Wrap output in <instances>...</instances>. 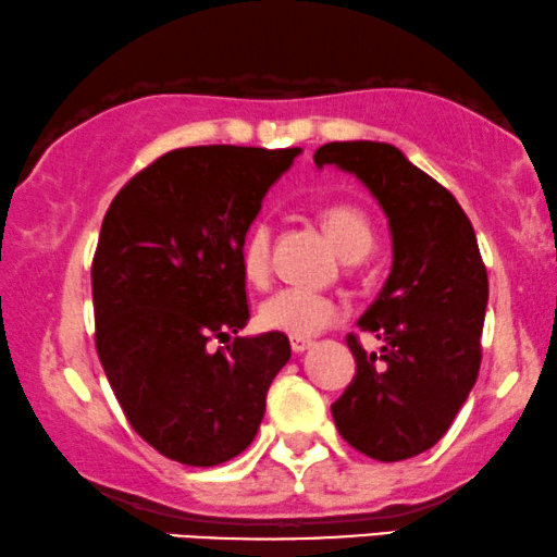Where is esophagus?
<instances>
[{
    "label": "esophagus",
    "mask_w": 557,
    "mask_h": 557,
    "mask_svg": "<svg viewBox=\"0 0 557 557\" xmlns=\"http://www.w3.org/2000/svg\"><path fill=\"white\" fill-rule=\"evenodd\" d=\"M290 347H293V352H306V350H311V347H313V339L290 337Z\"/></svg>",
    "instance_id": "obj_1"
}]
</instances>
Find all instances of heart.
Here are the masks:
<instances>
[{
  "mask_svg": "<svg viewBox=\"0 0 557 557\" xmlns=\"http://www.w3.org/2000/svg\"><path fill=\"white\" fill-rule=\"evenodd\" d=\"M326 236L337 246L345 259H360L371 251L373 231L366 212L347 202H332L321 210ZM270 251H272V225L267 220H257L246 231L240 244V270L246 280L261 285L270 277ZM343 308L324 293L306 290V287H283L261 300L259 324L267 332L290 334V337H308L317 334L339 319Z\"/></svg>",
  "mask_w": 557,
  "mask_h": 557,
  "instance_id": "1",
  "label": "heart"
}]
</instances>
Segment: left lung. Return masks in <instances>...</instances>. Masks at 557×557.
Wrapping results in <instances>:
<instances>
[{"instance_id":"obj_1","label":"left lung","mask_w":557,"mask_h":557,"mask_svg":"<svg viewBox=\"0 0 557 557\" xmlns=\"http://www.w3.org/2000/svg\"><path fill=\"white\" fill-rule=\"evenodd\" d=\"M317 165H339L384 207L394 264L358 321L384 343L366 352L355 334V379L332 405L355 451L379 461L418 457L438 444L478 381L487 270L474 227L454 194L386 143H330Z\"/></svg>"}]
</instances>
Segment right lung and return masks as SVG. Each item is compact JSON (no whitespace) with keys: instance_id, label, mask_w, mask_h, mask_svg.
I'll return each mask as SVG.
<instances>
[{"instance_id":"obj_1","label":"right lung","mask_w":557,"mask_h":557,"mask_svg":"<svg viewBox=\"0 0 557 557\" xmlns=\"http://www.w3.org/2000/svg\"><path fill=\"white\" fill-rule=\"evenodd\" d=\"M298 147L171 150L113 197L92 257L96 350L119 405L156 451L189 467L238 457L290 360L249 324L240 244Z\"/></svg>"}]
</instances>
